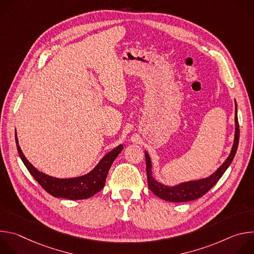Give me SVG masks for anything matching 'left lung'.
<instances>
[{"label": "left lung", "mask_w": 254, "mask_h": 254, "mask_svg": "<svg viewBox=\"0 0 254 254\" xmlns=\"http://www.w3.org/2000/svg\"><path fill=\"white\" fill-rule=\"evenodd\" d=\"M235 134H234V142L230 152V155L225 160V162L217 169L211 176L195 180L188 181V182L181 183L176 186H166L162 183L158 182L153 177L152 173V161L147 152H144V157H146V165H147V176H148V185L150 190L159 198L169 201V202H188L192 200H196L203 195H205L223 176L225 171L228 169L230 164L232 163L239 141V125L237 119V105L235 101Z\"/></svg>", "instance_id": "obj_1"}]
</instances>
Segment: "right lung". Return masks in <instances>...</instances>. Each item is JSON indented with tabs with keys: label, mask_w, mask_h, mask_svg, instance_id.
<instances>
[{
	"label": "right lung",
	"mask_w": 254,
	"mask_h": 254,
	"mask_svg": "<svg viewBox=\"0 0 254 254\" xmlns=\"http://www.w3.org/2000/svg\"><path fill=\"white\" fill-rule=\"evenodd\" d=\"M15 136L19 156L34 179L37 181L47 193L53 197L69 200L87 199L99 192L104 187L106 176L112 167V164L124 149L123 144H120L119 147L107 153L99 161L95 168L86 175L69 179H59L48 176L36 169L24 156L18 144L17 133H15Z\"/></svg>",
	"instance_id": "add662e5"
}]
</instances>
